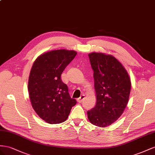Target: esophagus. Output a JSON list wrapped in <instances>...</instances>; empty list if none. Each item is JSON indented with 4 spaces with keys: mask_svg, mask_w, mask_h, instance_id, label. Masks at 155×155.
Instances as JSON below:
<instances>
[{
    "mask_svg": "<svg viewBox=\"0 0 155 155\" xmlns=\"http://www.w3.org/2000/svg\"><path fill=\"white\" fill-rule=\"evenodd\" d=\"M84 95H81V97H79V98L77 99L78 102V103H82V101L84 100Z\"/></svg>",
    "mask_w": 155,
    "mask_h": 155,
    "instance_id": "esophagus-1",
    "label": "esophagus"
}]
</instances>
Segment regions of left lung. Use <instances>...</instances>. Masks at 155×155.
<instances>
[{
    "instance_id": "8db88e82",
    "label": "left lung",
    "mask_w": 155,
    "mask_h": 155,
    "mask_svg": "<svg viewBox=\"0 0 155 155\" xmlns=\"http://www.w3.org/2000/svg\"><path fill=\"white\" fill-rule=\"evenodd\" d=\"M88 56L94 70L97 103L87 111V118L91 124L106 127L124 112L129 102L130 79L124 66L113 56L102 52Z\"/></svg>"
}]
</instances>
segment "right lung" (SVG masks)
Returning <instances> with one entry per match:
<instances>
[{
    "label": "right lung",
    "mask_w": 155,
    "mask_h": 155,
    "mask_svg": "<svg viewBox=\"0 0 155 155\" xmlns=\"http://www.w3.org/2000/svg\"><path fill=\"white\" fill-rule=\"evenodd\" d=\"M77 54L73 50L51 51L39 56L32 65L28 84L30 100L39 117L49 124L64 122L77 103L61 79Z\"/></svg>",
    "instance_id": "1"
}]
</instances>
